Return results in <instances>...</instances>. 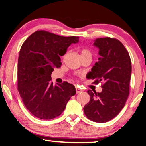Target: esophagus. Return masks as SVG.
Listing matches in <instances>:
<instances>
[{
    "instance_id": "obj_1",
    "label": "esophagus",
    "mask_w": 146,
    "mask_h": 146,
    "mask_svg": "<svg viewBox=\"0 0 146 146\" xmlns=\"http://www.w3.org/2000/svg\"><path fill=\"white\" fill-rule=\"evenodd\" d=\"M82 92V90L80 89V88H78V87H76V93H80V92Z\"/></svg>"
}]
</instances>
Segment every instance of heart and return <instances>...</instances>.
<instances>
[{"label":"heart","instance_id":"heart-1","mask_svg":"<svg viewBox=\"0 0 146 146\" xmlns=\"http://www.w3.org/2000/svg\"><path fill=\"white\" fill-rule=\"evenodd\" d=\"M84 55H91V54L88 50L83 49L81 51V56H84Z\"/></svg>","mask_w":146,"mask_h":146}]
</instances>
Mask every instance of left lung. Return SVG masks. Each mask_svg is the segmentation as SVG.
Listing matches in <instances>:
<instances>
[{
    "instance_id": "left-lung-1",
    "label": "left lung",
    "mask_w": 146,
    "mask_h": 146,
    "mask_svg": "<svg viewBox=\"0 0 146 146\" xmlns=\"http://www.w3.org/2000/svg\"><path fill=\"white\" fill-rule=\"evenodd\" d=\"M93 46L99 49L100 57L89 73L94 84L103 82L102 91L88 90L90 101L84 106L87 117L96 123H106L123 109L129 92L131 74V59L121 41L110 38H98Z\"/></svg>"
}]
</instances>
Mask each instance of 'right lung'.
Listing matches in <instances>:
<instances>
[{
	"mask_svg": "<svg viewBox=\"0 0 146 146\" xmlns=\"http://www.w3.org/2000/svg\"><path fill=\"white\" fill-rule=\"evenodd\" d=\"M78 41V37L38 31L22 44L18 62V90L25 107L35 117L44 120L58 117L75 94V86L67 82L54 86L51 74L61 66L60 56Z\"/></svg>",
	"mask_w": 146,
	"mask_h": 146,
	"instance_id": "1",
	"label": "right lung"
}]
</instances>
